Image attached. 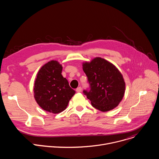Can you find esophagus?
Here are the masks:
<instances>
[{
  "instance_id": "obj_1",
  "label": "esophagus",
  "mask_w": 159,
  "mask_h": 159,
  "mask_svg": "<svg viewBox=\"0 0 159 159\" xmlns=\"http://www.w3.org/2000/svg\"><path fill=\"white\" fill-rule=\"evenodd\" d=\"M81 90H82V89H81L80 87H78V88L76 89V92H77V93H80Z\"/></svg>"
}]
</instances>
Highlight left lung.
<instances>
[{
    "mask_svg": "<svg viewBox=\"0 0 159 159\" xmlns=\"http://www.w3.org/2000/svg\"><path fill=\"white\" fill-rule=\"evenodd\" d=\"M82 69L90 86L84 93L92 106L102 112L117 107L123 98L125 82L122 74L112 63L101 57L84 61Z\"/></svg>",
    "mask_w": 159,
    "mask_h": 159,
    "instance_id": "left-lung-1",
    "label": "left lung"
}]
</instances>
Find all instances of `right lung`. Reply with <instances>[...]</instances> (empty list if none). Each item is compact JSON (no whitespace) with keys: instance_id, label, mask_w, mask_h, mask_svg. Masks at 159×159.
<instances>
[{"instance_id":"right-lung-1","label":"right lung","mask_w":159,"mask_h":159,"mask_svg":"<svg viewBox=\"0 0 159 159\" xmlns=\"http://www.w3.org/2000/svg\"><path fill=\"white\" fill-rule=\"evenodd\" d=\"M62 69L58 61L51 60L41 66L34 80L35 101L43 110L53 114L64 111L75 93L62 76Z\"/></svg>"}]
</instances>
